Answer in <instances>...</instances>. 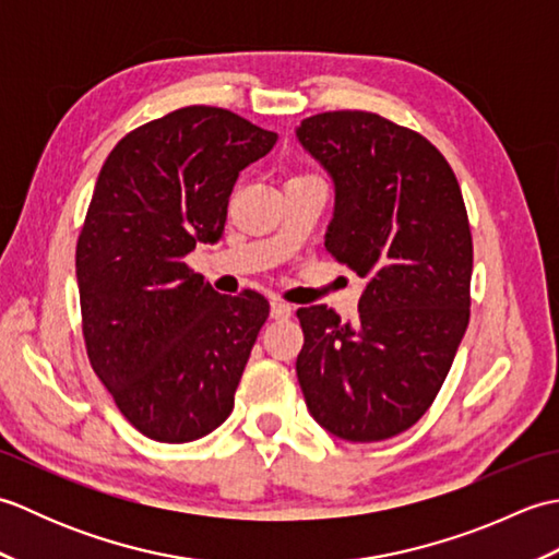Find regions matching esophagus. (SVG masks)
Instances as JSON below:
<instances>
[{"label": "esophagus", "instance_id": "1", "mask_svg": "<svg viewBox=\"0 0 559 559\" xmlns=\"http://www.w3.org/2000/svg\"><path fill=\"white\" fill-rule=\"evenodd\" d=\"M293 314V307L281 302V300H273L271 302V319H288Z\"/></svg>", "mask_w": 559, "mask_h": 559}]
</instances>
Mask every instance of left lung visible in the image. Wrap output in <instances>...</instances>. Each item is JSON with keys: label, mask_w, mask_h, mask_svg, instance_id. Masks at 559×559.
I'll return each mask as SVG.
<instances>
[{"label": "left lung", "mask_w": 559, "mask_h": 559, "mask_svg": "<svg viewBox=\"0 0 559 559\" xmlns=\"http://www.w3.org/2000/svg\"><path fill=\"white\" fill-rule=\"evenodd\" d=\"M295 134L334 182L326 252L365 278L353 324L324 305L298 310V382L324 430L379 442L432 406L466 334V206L442 153L374 112L312 115Z\"/></svg>", "instance_id": "obj_1"}]
</instances>
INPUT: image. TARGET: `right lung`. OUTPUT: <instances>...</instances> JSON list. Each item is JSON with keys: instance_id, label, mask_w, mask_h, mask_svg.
Wrapping results in <instances>:
<instances>
[{"instance_id": "add662e5", "label": "right lung", "mask_w": 559, "mask_h": 559, "mask_svg": "<svg viewBox=\"0 0 559 559\" xmlns=\"http://www.w3.org/2000/svg\"><path fill=\"white\" fill-rule=\"evenodd\" d=\"M276 139L189 105L129 132L98 175L76 242L83 338L117 408L156 442H194L235 406L269 302L216 293L185 259L221 240L237 175Z\"/></svg>"}]
</instances>
